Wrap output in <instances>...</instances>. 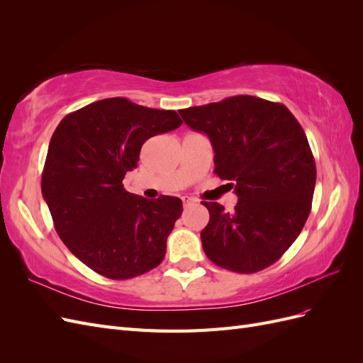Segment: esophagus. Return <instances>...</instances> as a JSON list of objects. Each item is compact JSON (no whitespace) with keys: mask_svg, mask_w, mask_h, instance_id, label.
I'll return each mask as SVG.
<instances>
[{"mask_svg":"<svg viewBox=\"0 0 363 363\" xmlns=\"http://www.w3.org/2000/svg\"><path fill=\"white\" fill-rule=\"evenodd\" d=\"M182 201H183V204L188 207V206H191V204H194L195 203V200L194 199H191V196H188V195H184V196H182Z\"/></svg>","mask_w":363,"mask_h":363,"instance_id":"34e87169","label":"esophagus"}]
</instances>
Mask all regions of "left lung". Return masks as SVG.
<instances>
[{"label": "left lung", "instance_id": "8db88e82", "mask_svg": "<svg viewBox=\"0 0 363 363\" xmlns=\"http://www.w3.org/2000/svg\"><path fill=\"white\" fill-rule=\"evenodd\" d=\"M186 125L207 135L213 172L238 195L235 212L218 203L201 232L215 265L251 274L277 262L298 238L311 213L315 159L304 130L289 108L238 95L180 111Z\"/></svg>", "mask_w": 363, "mask_h": 363}]
</instances>
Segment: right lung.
<instances>
[{
	"label": "right lung",
	"instance_id": "1",
	"mask_svg": "<svg viewBox=\"0 0 363 363\" xmlns=\"http://www.w3.org/2000/svg\"><path fill=\"white\" fill-rule=\"evenodd\" d=\"M182 125L174 111L106 98L65 116L50 140L42 195L56 232L86 267L112 280L156 268L183 212L177 196L151 201L124 189L144 142Z\"/></svg>",
	"mask_w": 363,
	"mask_h": 363
}]
</instances>
